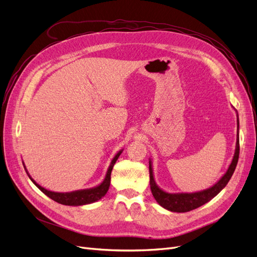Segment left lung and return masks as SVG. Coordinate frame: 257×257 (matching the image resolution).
<instances>
[{"label": "left lung", "instance_id": "obj_1", "mask_svg": "<svg viewBox=\"0 0 257 257\" xmlns=\"http://www.w3.org/2000/svg\"><path fill=\"white\" fill-rule=\"evenodd\" d=\"M237 139H236V149L234 157H232L231 163L229 164L226 173H225L219 181L214 183L210 188L193 192V193H169L164 190H162L160 186L157 184L154 180L153 175V167H152V160L149 159V172H150V188L152 195L158 201V204L162 206L164 209L169 210L172 212H188L191 210L196 209L200 206L205 205L208 201L211 200L219 194L228 181L235 172V168L237 166L238 159H239V118L237 113Z\"/></svg>", "mask_w": 257, "mask_h": 257}]
</instances>
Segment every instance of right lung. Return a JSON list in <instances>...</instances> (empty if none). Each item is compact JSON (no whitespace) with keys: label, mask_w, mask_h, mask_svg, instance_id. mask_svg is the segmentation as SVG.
<instances>
[{"label":"right lung","mask_w":257,"mask_h":257,"mask_svg":"<svg viewBox=\"0 0 257 257\" xmlns=\"http://www.w3.org/2000/svg\"><path fill=\"white\" fill-rule=\"evenodd\" d=\"M123 149L120 150L118 153H116L113 159L110 162V165L107 169L106 176L104 178V180L100 182L98 185L94 186V188H90V189H83V190H77V191H73V192H65V193H60V192H52L49 191L47 189L43 188L38 183H36V181L34 179L30 176V174L28 173V170L26 168L25 163H23V166H25L26 172L29 176V178L32 181L38 189H40L45 195H47L49 198L53 199L54 201H57L59 204L65 205V206H83V205H89L92 203H95V201L99 200L100 198H103L106 193L108 192V189H109L110 185V175H111V170L113 168L114 163L118 160V158L121 155Z\"/></svg>","instance_id":"1"}]
</instances>
